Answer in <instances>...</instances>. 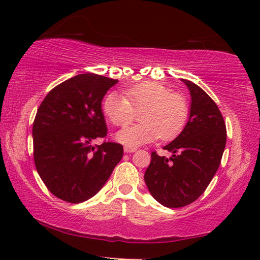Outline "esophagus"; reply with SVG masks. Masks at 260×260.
Masks as SVG:
<instances>
[{"label":"esophagus","mask_w":260,"mask_h":260,"mask_svg":"<svg viewBox=\"0 0 260 260\" xmlns=\"http://www.w3.org/2000/svg\"><path fill=\"white\" fill-rule=\"evenodd\" d=\"M137 148L135 147H131V146H125L124 147V152L125 153H133V152H136Z\"/></svg>","instance_id":"1"}]
</instances>
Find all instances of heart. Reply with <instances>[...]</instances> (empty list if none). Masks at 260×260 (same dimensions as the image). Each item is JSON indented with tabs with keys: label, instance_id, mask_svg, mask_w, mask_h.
<instances>
[{
	"label": "heart",
	"instance_id": "heart-1",
	"mask_svg": "<svg viewBox=\"0 0 260 260\" xmlns=\"http://www.w3.org/2000/svg\"><path fill=\"white\" fill-rule=\"evenodd\" d=\"M123 95L110 92L103 103L104 114L113 125L126 127L142 113L136 125L117 134L127 146H139L161 137L173 140L183 129L189 116V105L183 95L170 91L158 82H141L124 90Z\"/></svg>",
	"mask_w": 260,
	"mask_h": 260
}]
</instances>
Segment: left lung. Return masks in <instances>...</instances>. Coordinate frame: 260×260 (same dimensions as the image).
I'll list each match as a JSON object with an SVG mask.
<instances>
[{
	"mask_svg": "<svg viewBox=\"0 0 260 260\" xmlns=\"http://www.w3.org/2000/svg\"><path fill=\"white\" fill-rule=\"evenodd\" d=\"M191 93L189 120L182 133L164 150L171 157L154 151L144 180L151 194L168 208L194 202L206 191L221 162L227 128L217 104L202 88L182 79Z\"/></svg>",
	"mask_w": 260,
	"mask_h": 260,
	"instance_id": "1",
	"label": "left lung"
}]
</instances>
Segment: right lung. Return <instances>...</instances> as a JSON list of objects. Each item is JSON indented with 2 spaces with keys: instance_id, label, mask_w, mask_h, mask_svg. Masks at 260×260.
<instances>
[{
  "instance_id": "add662e5",
  "label": "right lung",
  "mask_w": 260,
  "mask_h": 260,
  "mask_svg": "<svg viewBox=\"0 0 260 260\" xmlns=\"http://www.w3.org/2000/svg\"><path fill=\"white\" fill-rule=\"evenodd\" d=\"M118 82L96 74H81L49 91L32 127L33 159L53 196L70 203L93 197L123 157V145L104 141L107 127L102 101Z\"/></svg>"
}]
</instances>
